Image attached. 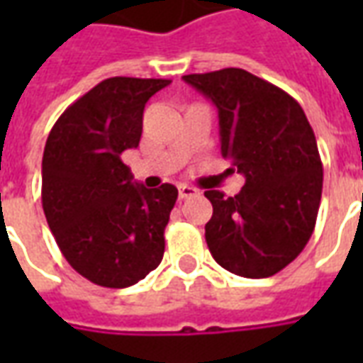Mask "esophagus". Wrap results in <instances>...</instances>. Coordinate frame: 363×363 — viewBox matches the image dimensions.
I'll use <instances>...</instances> for the list:
<instances>
[{"instance_id": "esophagus-1", "label": "esophagus", "mask_w": 363, "mask_h": 363, "mask_svg": "<svg viewBox=\"0 0 363 363\" xmlns=\"http://www.w3.org/2000/svg\"><path fill=\"white\" fill-rule=\"evenodd\" d=\"M198 190L192 189V186H186V184H182L179 186V200H189V198L196 196Z\"/></svg>"}]
</instances>
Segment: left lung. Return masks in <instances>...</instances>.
Returning a JSON list of instances; mask_svg holds the SVG:
<instances>
[{
	"label": "left lung",
	"instance_id": "8db88e82",
	"mask_svg": "<svg viewBox=\"0 0 363 363\" xmlns=\"http://www.w3.org/2000/svg\"><path fill=\"white\" fill-rule=\"evenodd\" d=\"M220 118L221 155L245 177L235 196L206 190V243L216 262L243 278H268L309 241L323 192L313 128L294 96L239 67L182 75Z\"/></svg>",
	"mask_w": 363,
	"mask_h": 363
}]
</instances>
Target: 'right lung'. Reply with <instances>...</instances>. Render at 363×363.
I'll list each match as a JSON object with an SVG mask.
<instances>
[{"label":"right lung","instance_id":"add662e5","mask_svg":"<svg viewBox=\"0 0 363 363\" xmlns=\"http://www.w3.org/2000/svg\"><path fill=\"white\" fill-rule=\"evenodd\" d=\"M169 79L111 77L69 104L46 140L43 208L75 272L128 288L159 267L179 190L134 182L120 155L142 138L145 103Z\"/></svg>","mask_w":363,"mask_h":363}]
</instances>
